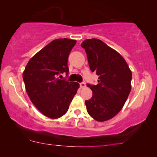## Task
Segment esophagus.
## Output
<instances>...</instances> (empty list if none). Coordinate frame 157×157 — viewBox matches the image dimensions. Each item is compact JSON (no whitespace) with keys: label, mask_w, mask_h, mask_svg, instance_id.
Wrapping results in <instances>:
<instances>
[{"label":"esophagus","mask_w":157,"mask_h":157,"mask_svg":"<svg viewBox=\"0 0 157 157\" xmlns=\"http://www.w3.org/2000/svg\"><path fill=\"white\" fill-rule=\"evenodd\" d=\"M86 83L84 82H81L80 83V87L81 88V89H83V88H86Z\"/></svg>","instance_id":"obj_1"}]
</instances>
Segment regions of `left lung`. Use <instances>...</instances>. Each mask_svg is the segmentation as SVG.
<instances>
[{
	"instance_id": "obj_1",
	"label": "left lung",
	"mask_w": 157,
	"mask_h": 157,
	"mask_svg": "<svg viewBox=\"0 0 157 157\" xmlns=\"http://www.w3.org/2000/svg\"><path fill=\"white\" fill-rule=\"evenodd\" d=\"M81 46L87 54L90 69L98 76L97 85L87 84L93 92L85 101L87 111L96 121H107L121 110L129 95L132 71L124 58L102 40L86 39Z\"/></svg>"
}]
</instances>
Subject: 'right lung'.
Listing matches in <instances>:
<instances>
[{"mask_svg": "<svg viewBox=\"0 0 157 157\" xmlns=\"http://www.w3.org/2000/svg\"><path fill=\"white\" fill-rule=\"evenodd\" d=\"M76 43L68 38L52 40L30 59L23 71L25 90L31 102L51 119H58L67 112L79 87L78 83L59 78L61 74H68V58Z\"/></svg>", "mask_w": 157, "mask_h": 157, "instance_id": "obj_1", "label": "right lung"}]
</instances>
